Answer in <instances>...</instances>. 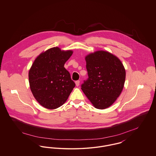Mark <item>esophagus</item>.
Instances as JSON below:
<instances>
[{
	"mask_svg": "<svg viewBox=\"0 0 156 156\" xmlns=\"http://www.w3.org/2000/svg\"><path fill=\"white\" fill-rule=\"evenodd\" d=\"M80 81H75L76 86V87H78V86L80 85Z\"/></svg>",
	"mask_w": 156,
	"mask_h": 156,
	"instance_id": "1",
	"label": "esophagus"
}]
</instances>
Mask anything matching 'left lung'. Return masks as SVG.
<instances>
[{
  "label": "left lung",
  "mask_w": 156,
  "mask_h": 156,
  "mask_svg": "<svg viewBox=\"0 0 156 156\" xmlns=\"http://www.w3.org/2000/svg\"><path fill=\"white\" fill-rule=\"evenodd\" d=\"M88 79L81 89L92 105L105 109L116 101L123 89L126 70L116 55L104 50L85 56Z\"/></svg>",
  "instance_id": "1"
}]
</instances>
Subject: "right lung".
<instances>
[{"mask_svg":"<svg viewBox=\"0 0 156 156\" xmlns=\"http://www.w3.org/2000/svg\"><path fill=\"white\" fill-rule=\"evenodd\" d=\"M73 53L58 47L41 52L29 71L31 91L45 108L55 109L67 101L75 86L64 64Z\"/></svg>","mask_w":156,"mask_h":156,"instance_id":"add662e5","label":"right lung"}]
</instances>
